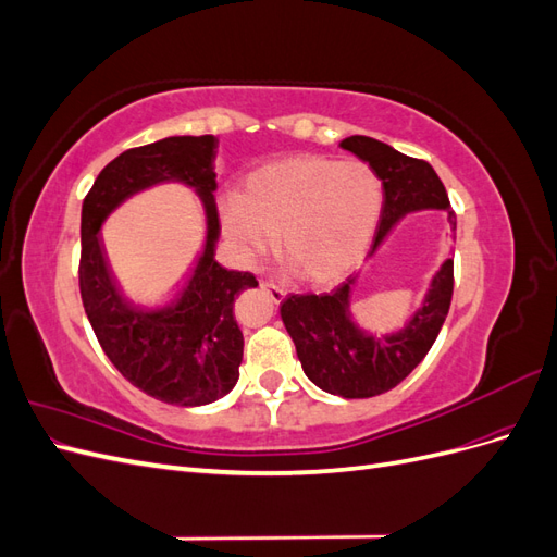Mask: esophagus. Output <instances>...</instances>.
<instances>
[{"label": "esophagus", "mask_w": 557, "mask_h": 557, "mask_svg": "<svg viewBox=\"0 0 557 557\" xmlns=\"http://www.w3.org/2000/svg\"><path fill=\"white\" fill-rule=\"evenodd\" d=\"M262 290L269 297H272L274 305H281V301L285 299V295H288V293H285V288H281V285H276V283H262Z\"/></svg>", "instance_id": "1"}]
</instances>
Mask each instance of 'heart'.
Returning a JSON list of instances; mask_svg holds the SVG:
<instances>
[{"mask_svg": "<svg viewBox=\"0 0 557 557\" xmlns=\"http://www.w3.org/2000/svg\"><path fill=\"white\" fill-rule=\"evenodd\" d=\"M381 181L362 162L299 156L250 172L218 201L221 223L244 262L274 248L307 283L342 278L372 242Z\"/></svg>", "mask_w": 557, "mask_h": 557, "instance_id": "heart-1", "label": "heart"}]
</instances>
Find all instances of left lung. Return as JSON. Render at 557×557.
Here are the masks:
<instances>
[{
	"label": "left lung",
	"mask_w": 557,
	"mask_h": 557,
	"mask_svg": "<svg viewBox=\"0 0 557 557\" xmlns=\"http://www.w3.org/2000/svg\"><path fill=\"white\" fill-rule=\"evenodd\" d=\"M339 146L372 166L383 188L381 221L367 260L376 256L409 213L446 211L448 223L455 225L444 183L428 162L362 134L344 139ZM360 276L362 269L330 295H290L281 305L283 325L293 336L307 379L320 391L344 399H364L393 391L428 356L450 309L453 248L432 274L420 307L404 327L393 332L364 330L352 318L350 299Z\"/></svg>",
	"instance_id": "1"
}]
</instances>
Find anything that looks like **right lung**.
Segmentation results:
<instances>
[{"mask_svg": "<svg viewBox=\"0 0 557 557\" xmlns=\"http://www.w3.org/2000/svg\"><path fill=\"white\" fill-rule=\"evenodd\" d=\"M215 156L213 134L129 148L99 172L81 211V299L97 339L132 385L178 407H205L237 385L244 334L234 320V299L258 285L252 274L230 272L215 260ZM162 182H181L200 197L206 246L174 298L134 300L110 276L98 230L127 198Z\"/></svg>", "mask_w": 557, "mask_h": 557, "instance_id": "right-lung-1", "label": "right lung"}]
</instances>
